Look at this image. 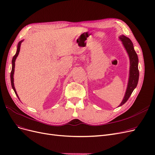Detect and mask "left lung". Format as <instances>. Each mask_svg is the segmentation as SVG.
I'll return each mask as SVG.
<instances>
[{
    "label": "left lung",
    "mask_w": 155,
    "mask_h": 155,
    "mask_svg": "<svg viewBox=\"0 0 155 155\" xmlns=\"http://www.w3.org/2000/svg\"><path fill=\"white\" fill-rule=\"evenodd\" d=\"M119 38L121 40V41L122 42V44L124 46L125 49H126L127 52L128 53V55H129L130 59L129 82H128L127 88L125 92L124 97L122 100V103H121V104L119 106H120L127 101V100L130 97L133 91L135 89V88L137 87L139 80V72L138 70V57L137 55V53L136 52L135 50H134V45L132 41L129 38L125 37L124 35L120 36Z\"/></svg>",
    "instance_id": "left-lung-1"
}]
</instances>
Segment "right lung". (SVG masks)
Segmentation results:
<instances>
[{
    "label": "right lung",
    "mask_w": 155,
    "mask_h": 155,
    "mask_svg": "<svg viewBox=\"0 0 155 155\" xmlns=\"http://www.w3.org/2000/svg\"><path fill=\"white\" fill-rule=\"evenodd\" d=\"M23 41V40H21V41L19 42L18 44V48H17V51H16V54L13 56L12 58V70H11V86H12V88L13 89V90H14L16 95L17 96V97L19 98L18 97V95L17 94V92L16 91V89H15V85H14V78H13V77H14V73H15V61H16V58L18 57V54H19V51H20V46H21V44L22 43V42Z\"/></svg>",
    "instance_id": "add662e5"
}]
</instances>
